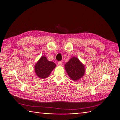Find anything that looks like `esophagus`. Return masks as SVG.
Here are the masks:
<instances>
[{"instance_id": "obj_1", "label": "esophagus", "mask_w": 120, "mask_h": 120, "mask_svg": "<svg viewBox=\"0 0 120 120\" xmlns=\"http://www.w3.org/2000/svg\"><path fill=\"white\" fill-rule=\"evenodd\" d=\"M62 61H59L58 62V65H59V66H61L62 65Z\"/></svg>"}]
</instances>
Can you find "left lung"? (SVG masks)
<instances>
[{
    "mask_svg": "<svg viewBox=\"0 0 120 120\" xmlns=\"http://www.w3.org/2000/svg\"><path fill=\"white\" fill-rule=\"evenodd\" d=\"M64 66L68 76L74 81L79 80L85 74V66L77 58H72Z\"/></svg>",
    "mask_w": 120,
    "mask_h": 120,
    "instance_id": "1",
    "label": "left lung"
}]
</instances>
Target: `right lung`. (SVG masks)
Masks as SVG:
<instances>
[{
    "label": "right lung",
    "mask_w": 120,
    "mask_h": 120,
    "mask_svg": "<svg viewBox=\"0 0 120 120\" xmlns=\"http://www.w3.org/2000/svg\"><path fill=\"white\" fill-rule=\"evenodd\" d=\"M56 65L52 61H48L45 56H42L35 65V72L40 79L47 77L55 68Z\"/></svg>",
    "instance_id": "right-lung-1"
}]
</instances>
